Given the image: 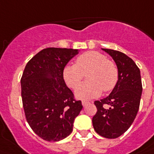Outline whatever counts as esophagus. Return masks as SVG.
Listing matches in <instances>:
<instances>
[{"instance_id": "obj_1", "label": "esophagus", "mask_w": 154, "mask_h": 154, "mask_svg": "<svg viewBox=\"0 0 154 154\" xmlns=\"http://www.w3.org/2000/svg\"><path fill=\"white\" fill-rule=\"evenodd\" d=\"M89 103L88 101H85V100H84V101H82V105L84 106H87L88 104Z\"/></svg>"}]
</instances>
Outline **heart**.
Here are the masks:
<instances>
[{
    "instance_id": "1",
    "label": "heart",
    "mask_w": 154,
    "mask_h": 154,
    "mask_svg": "<svg viewBox=\"0 0 154 154\" xmlns=\"http://www.w3.org/2000/svg\"><path fill=\"white\" fill-rule=\"evenodd\" d=\"M88 73V81L82 84L76 90L79 99H92L104 91H112L119 80L117 65L107 59L99 51H89L80 55L74 65H68L63 71V79L69 88L75 89L80 83L84 74Z\"/></svg>"
}]
</instances>
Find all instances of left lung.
Returning <instances> with one entry per match:
<instances>
[{
    "label": "left lung",
    "instance_id": "1",
    "mask_svg": "<svg viewBox=\"0 0 154 154\" xmlns=\"http://www.w3.org/2000/svg\"><path fill=\"white\" fill-rule=\"evenodd\" d=\"M113 58L119 71V80L105 99L95 101L97 112L92 118L95 131L107 139H116L127 131L136 117L143 85L140 70L128 55L116 50L102 48ZM104 105H109L106 109Z\"/></svg>",
    "mask_w": 154,
    "mask_h": 154
}]
</instances>
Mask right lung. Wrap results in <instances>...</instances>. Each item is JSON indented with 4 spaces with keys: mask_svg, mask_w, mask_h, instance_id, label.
Here are the masks:
<instances>
[{
    "mask_svg": "<svg viewBox=\"0 0 154 154\" xmlns=\"http://www.w3.org/2000/svg\"><path fill=\"white\" fill-rule=\"evenodd\" d=\"M77 49L48 48L27 63L21 77L26 119L34 132L48 142L65 139L83 108L67 87L63 71Z\"/></svg>",
    "mask_w": 154,
    "mask_h": 154,
    "instance_id": "1",
    "label": "right lung"
}]
</instances>
